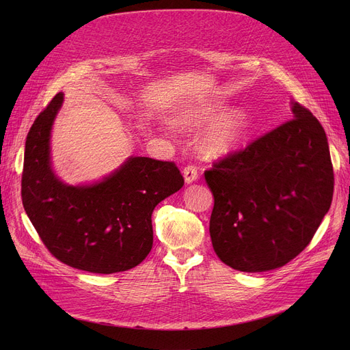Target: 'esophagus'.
Here are the masks:
<instances>
[{
  "instance_id": "esophagus-1",
  "label": "esophagus",
  "mask_w": 350,
  "mask_h": 350,
  "mask_svg": "<svg viewBox=\"0 0 350 350\" xmlns=\"http://www.w3.org/2000/svg\"><path fill=\"white\" fill-rule=\"evenodd\" d=\"M183 176H185V181L187 183V185H190V183L197 180L198 173H197V169L194 167V165H187V167L183 170Z\"/></svg>"
}]
</instances>
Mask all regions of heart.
Here are the masks:
<instances>
[{"mask_svg":"<svg viewBox=\"0 0 350 350\" xmlns=\"http://www.w3.org/2000/svg\"><path fill=\"white\" fill-rule=\"evenodd\" d=\"M221 100H200L183 109L176 116L174 124L183 131H193L210 122L221 112ZM250 118L240 107L228 109L219 113L201 133L198 152L207 160H223L234 156L243 149L250 136Z\"/></svg>","mask_w":350,"mask_h":350,"instance_id":"b5f03b06","label":"heart"}]
</instances>
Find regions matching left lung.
Segmentation results:
<instances>
[{"instance_id":"8db88e82","label":"left lung","mask_w":350,"mask_h":350,"mask_svg":"<svg viewBox=\"0 0 350 350\" xmlns=\"http://www.w3.org/2000/svg\"><path fill=\"white\" fill-rule=\"evenodd\" d=\"M286 120L204 173L214 196L215 254L243 272L284 267L304 251L329 211L334 167L319 120L291 102Z\"/></svg>"}]
</instances>
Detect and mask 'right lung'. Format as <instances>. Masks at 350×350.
I'll use <instances>...</instances> for the list:
<instances>
[{
  "label": "right lung",
  "instance_id": "right-lung-1",
  "mask_svg": "<svg viewBox=\"0 0 350 350\" xmlns=\"http://www.w3.org/2000/svg\"><path fill=\"white\" fill-rule=\"evenodd\" d=\"M64 94L35 119L25 142L23 204L49 252L94 273L139 265L153 245L154 207L178 191L185 178L172 161L129 157L113 173L72 186L53 172L51 132Z\"/></svg>",
  "mask_w": 350,
  "mask_h": 350
}]
</instances>
